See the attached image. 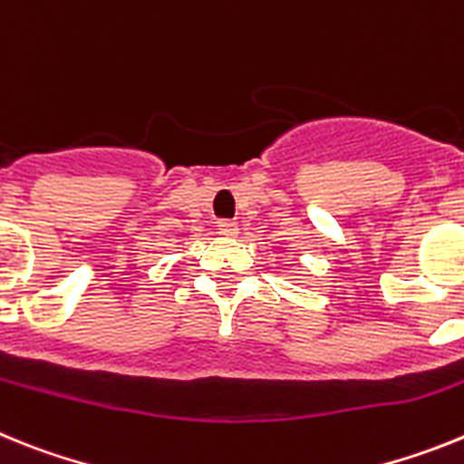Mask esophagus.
Wrapping results in <instances>:
<instances>
[{
	"label": "esophagus",
	"mask_w": 464,
	"mask_h": 464,
	"mask_svg": "<svg viewBox=\"0 0 464 464\" xmlns=\"http://www.w3.org/2000/svg\"><path fill=\"white\" fill-rule=\"evenodd\" d=\"M218 229H220V235H223V237H237V235H239V225H237L235 220H223V223H218Z\"/></svg>",
	"instance_id": "esophagus-1"
}]
</instances>
